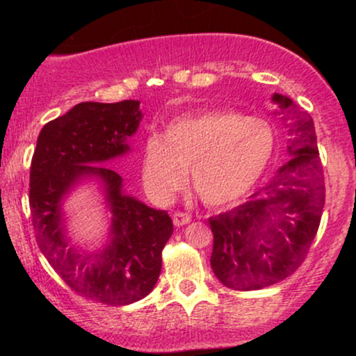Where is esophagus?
<instances>
[{
	"instance_id": "obj_1",
	"label": "esophagus",
	"mask_w": 356,
	"mask_h": 356,
	"mask_svg": "<svg viewBox=\"0 0 356 356\" xmlns=\"http://www.w3.org/2000/svg\"><path fill=\"white\" fill-rule=\"evenodd\" d=\"M172 220H174V226L181 227V226H186V224H189L192 218L191 214H187V212H175Z\"/></svg>"
}]
</instances>
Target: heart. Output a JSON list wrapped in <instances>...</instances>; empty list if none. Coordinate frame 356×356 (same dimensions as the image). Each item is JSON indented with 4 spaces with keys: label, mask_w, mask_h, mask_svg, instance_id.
<instances>
[{
    "label": "heart",
    "mask_w": 356,
    "mask_h": 356,
    "mask_svg": "<svg viewBox=\"0 0 356 356\" xmlns=\"http://www.w3.org/2000/svg\"><path fill=\"white\" fill-rule=\"evenodd\" d=\"M276 137L264 118L236 110L207 108L175 117L164 134L142 145L140 174L145 191L169 202L184 189L187 172L207 206L241 201L268 169Z\"/></svg>",
    "instance_id": "obj_1"
}]
</instances>
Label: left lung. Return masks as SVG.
Instances as JSON below:
<instances>
[{"instance_id": "8db88e82", "label": "left lung", "mask_w": 356, "mask_h": 356, "mask_svg": "<svg viewBox=\"0 0 356 356\" xmlns=\"http://www.w3.org/2000/svg\"><path fill=\"white\" fill-rule=\"evenodd\" d=\"M291 161L246 202L209 219L211 266L224 286L254 291L276 284L305 261L325 207V179L312 117L275 93Z\"/></svg>"}]
</instances>
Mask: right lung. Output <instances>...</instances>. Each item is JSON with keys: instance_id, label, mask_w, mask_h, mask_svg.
<instances>
[{"instance_id": "right-lung-1", "label": "right lung", "mask_w": 356, "mask_h": 356, "mask_svg": "<svg viewBox=\"0 0 356 356\" xmlns=\"http://www.w3.org/2000/svg\"><path fill=\"white\" fill-rule=\"evenodd\" d=\"M138 100L81 102L40 132L30 169V209L40 251L75 293L110 306L149 295L162 269L172 219L124 194L115 170L95 167L130 150L142 120ZM99 178L113 212L111 241L99 253L68 248L60 202L80 180Z\"/></svg>"}]
</instances>
